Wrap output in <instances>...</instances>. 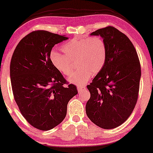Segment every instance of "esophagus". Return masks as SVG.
<instances>
[{
    "mask_svg": "<svg viewBox=\"0 0 153 153\" xmlns=\"http://www.w3.org/2000/svg\"><path fill=\"white\" fill-rule=\"evenodd\" d=\"M84 89H85V87H77V91H78L79 93L80 91H82Z\"/></svg>",
    "mask_w": 153,
    "mask_h": 153,
    "instance_id": "esophagus-1",
    "label": "esophagus"
}]
</instances>
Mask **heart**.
Here are the masks:
<instances>
[{
	"label": "heart",
	"instance_id": "b5f03b06",
	"mask_svg": "<svg viewBox=\"0 0 153 153\" xmlns=\"http://www.w3.org/2000/svg\"><path fill=\"white\" fill-rule=\"evenodd\" d=\"M64 54L51 51L50 60L56 69L64 76L72 71L71 61L77 60L78 68L68 78V82L82 86L91 77L99 74L105 66L107 59L106 43L100 37H74L62 47Z\"/></svg>",
	"mask_w": 153,
	"mask_h": 153
}]
</instances>
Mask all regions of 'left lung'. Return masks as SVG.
Listing matches in <instances>:
<instances>
[{
    "mask_svg": "<svg viewBox=\"0 0 153 153\" xmlns=\"http://www.w3.org/2000/svg\"><path fill=\"white\" fill-rule=\"evenodd\" d=\"M107 47L105 66L87 86L91 97L86 114L102 129L116 128L131 115L138 98L141 66L131 41L116 28L108 26L93 32Z\"/></svg>",
    "mask_w": 153,
    "mask_h": 153,
    "instance_id": "left-lung-1",
    "label": "left lung"
}]
</instances>
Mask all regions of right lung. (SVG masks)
<instances>
[{
	"label": "right lung",
	"mask_w": 153,
	"mask_h": 153,
	"mask_svg": "<svg viewBox=\"0 0 153 153\" xmlns=\"http://www.w3.org/2000/svg\"><path fill=\"white\" fill-rule=\"evenodd\" d=\"M65 35L39 30L27 35L13 53L10 74L13 95L22 114L34 128L43 131L63 121L69 100L77 94L50 60L55 45Z\"/></svg>",
	"instance_id": "obj_1"
}]
</instances>
